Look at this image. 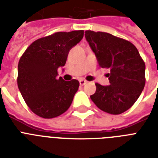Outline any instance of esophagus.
Returning <instances> with one entry per match:
<instances>
[{
	"label": "esophagus",
	"instance_id": "obj_1",
	"mask_svg": "<svg viewBox=\"0 0 158 158\" xmlns=\"http://www.w3.org/2000/svg\"><path fill=\"white\" fill-rule=\"evenodd\" d=\"M87 83H88V82H87L86 80H84V79H80V80H79V84H80L81 86H84V85H85Z\"/></svg>",
	"mask_w": 158,
	"mask_h": 158
}]
</instances>
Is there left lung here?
Wrapping results in <instances>:
<instances>
[{
    "label": "left lung",
    "mask_w": 158,
    "mask_h": 158,
    "mask_svg": "<svg viewBox=\"0 0 158 158\" xmlns=\"http://www.w3.org/2000/svg\"><path fill=\"white\" fill-rule=\"evenodd\" d=\"M85 38L99 65L110 70L106 74L110 85L96 84L92 101L105 112H125L137 101L145 85V64L139 51L129 41L107 33L87 30Z\"/></svg>",
    "instance_id": "obj_1"
}]
</instances>
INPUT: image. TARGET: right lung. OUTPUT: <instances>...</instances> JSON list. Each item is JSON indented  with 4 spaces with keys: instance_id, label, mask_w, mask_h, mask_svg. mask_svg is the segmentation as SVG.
<instances>
[{
    "instance_id": "add662e5",
    "label": "right lung",
    "mask_w": 158,
    "mask_h": 158,
    "mask_svg": "<svg viewBox=\"0 0 158 158\" xmlns=\"http://www.w3.org/2000/svg\"><path fill=\"white\" fill-rule=\"evenodd\" d=\"M84 30L59 32L33 42L18 64V87L23 100L36 115L56 117L70 106L79 89L76 79L57 78L69 50L82 40Z\"/></svg>"
}]
</instances>
